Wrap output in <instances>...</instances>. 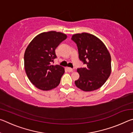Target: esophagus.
I'll return each instance as SVG.
<instances>
[{"label": "esophagus", "instance_id": "34e87169", "mask_svg": "<svg viewBox=\"0 0 133 133\" xmlns=\"http://www.w3.org/2000/svg\"><path fill=\"white\" fill-rule=\"evenodd\" d=\"M67 70L69 72H71V71H73V69H72L71 68H70V67H67Z\"/></svg>", "mask_w": 133, "mask_h": 133}]
</instances>
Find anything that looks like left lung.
<instances>
[{
  "mask_svg": "<svg viewBox=\"0 0 133 133\" xmlns=\"http://www.w3.org/2000/svg\"><path fill=\"white\" fill-rule=\"evenodd\" d=\"M71 39L77 44L79 59L85 66L77 69L80 77L75 81L76 85L84 91L100 88L111 72V56L106 46L98 37L87 33L73 35Z\"/></svg>",
  "mask_w": 133,
  "mask_h": 133,
  "instance_id": "1",
  "label": "left lung"
}]
</instances>
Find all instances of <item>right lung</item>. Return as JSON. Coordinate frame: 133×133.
<instances>
[{"label": "right lung", "instance_id": "obj_1", "mask_svg": "<svg viewBox=\"0 0 133 133\" xmlns=\"http://www.w3.org/2000/svg\"><path fill=\"white\" fill-rule=\"evenodd\" d=\"M66 38L67 35L61 32H43L37 35L27 47L24 69L29 80L37 89L50 90L59 84L64 69L52 63L57 57L56 48Z\"/></svg>", "mask_w": 133, "mask_h": 133}]
</instances>
